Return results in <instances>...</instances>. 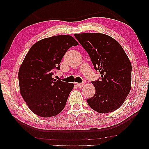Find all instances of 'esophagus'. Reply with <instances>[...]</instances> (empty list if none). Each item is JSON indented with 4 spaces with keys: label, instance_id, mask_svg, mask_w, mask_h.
Returning <instances> with one entry per match:
<instances>
[{
    "label": "esophagus",
    "instance_id": "34e87169",
    "mask_svg": "<svg viewBox=\"0 0 149 149\" xmlns=\"http://www.w3.org/2000/svg\"><path fill=\"white\" fill-rule=\"evenodd\" d=\"M77 86L79 87V88H81L83 85H84V83H76Z\"/></svg>",
    "mask_w": 149,
    "mask_h": 149
}]
</instances>
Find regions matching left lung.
Here are the masks:
<instances>
[{
	"label": "left lung",
	"instance_id": "1",
	"mask_svg": "<svg viewBox=\"0 0 149 149\" xmlns=\"http://www.w3.org/2000/svg\"><path fill=\"white\" fill-rule=\"evenodd\" d=\"M86 50L100 80L92 81L94 95L87 99L91 109L108 113L119 109L131 90L132 64L119 42L101 33L74 34Z\"/></svg>",
	"mask_w": 149,
	"mask_h": 149
}]
</instances>
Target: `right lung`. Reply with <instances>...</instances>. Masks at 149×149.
Here are the masks:
<instances>
[{
  "instance_id": "right-lung-1",
  "label": "right lung",
  "mask_w": 149,
  "mask_h": 149,
  "mask_svg": "<svg viewBox=\"0 0 149 149\" xmlns=\"http://www.w3.org/2000/svg\"><path fill=\"white\" fill-rule=\"evenodd\" d=\"M79 43L70 35L54 36L40 40L31 47L20 66L18 79L22 97L32 113L41 117L58 115L66 105L74 83L56 81L64 54Z\"/></svg>"
}]
</instances>
